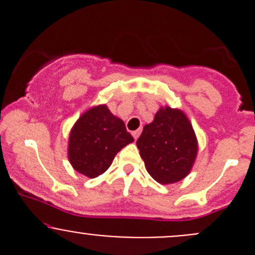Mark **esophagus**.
Here are the masks:
<instances>
[{
	"label": "esophagus",
	"mask_w": 255,
	"mask_h": 255,
	"mask_svg": "<svg viewBox=\"0 0 255 255\" xmlns=\"http://www.w3.org/2000/svg\"><path fill=\"white\" fill-rule=\"evenodd\" d=\"M140 132H142V129H137V130H134V132L132 133V134H133V138H134V139H138V137H139Z\"/></svg>",
	"instance_id": "34e87169"
}]
</instances>
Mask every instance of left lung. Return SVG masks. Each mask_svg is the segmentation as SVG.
Here are the masks:
<instances>
[{
    "instance_id": "obj_1",
    "label": "left lung",
    "mask_w": 255,
    "mask_h": 255,
    "mask_svg": "<svg viewBox=\"0 0 255 255\" xmlns=\"http://www.w3.org/2000/svg\"><path fill=\"white\" fill-rule=\"evenodd\" d=\"M146 171L159 184H174L187 176L196 159L197 138L181 110L160 107L137 140Z\"/></svg>"
}]
</instances>
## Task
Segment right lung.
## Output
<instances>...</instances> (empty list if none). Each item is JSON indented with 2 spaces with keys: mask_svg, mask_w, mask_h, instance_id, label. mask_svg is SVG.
I'll list each match as a JSON object with an SVG mask.
<instances>
[{
  "mask_svg": "<svg viewBox=\"0 0 255 255\" xmlns=\"http://www.w3.org/2000/svg\"><path fill=\"white\" fill-rule=\"evenodd\" d=\"M125 122L113 116L106 105L82 113L70 130L69 161L82 175L94 179L111 166L116 154L133 142Z\"/></svg>",
  "mask_w": 255,
  "mask_h": 255,
  "instance_id": "add662e5",
  "label": "right lung"
}]
</instances>
